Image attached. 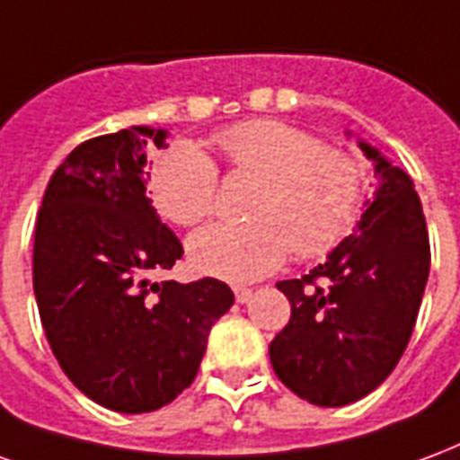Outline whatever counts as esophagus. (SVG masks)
<instances>
[{"label":"esophagus","mask_w":460,"mask_h":460,"mask_svg":"<svg viewBox=\"0 0 460 460\" xmlns=\"http://www.w3.org/2000/svg\"><path fill=\"white\" fill-rule=\"evenodd\" d=\"M252 289H247V287H234V299H237V304H247V301L252 299Z\"/></svg>","instance_id":"obj_1"}]
</instances>
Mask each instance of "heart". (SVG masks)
Returning a JSON list of instances; mask_svg holds the SVG:
<instances>
[{
  "instance_id": "1",
  "label": "heart",
  "mask_w": 460,
  "mask_h": 460,
  "mask_svg": "<svg viewBox=\"0 0 460 460\" xmlns=\"http://www.w3.org/2000/svg\"><path fill=\"white\" fill-rule=\"evenodd\" d=\"M216 144L234 176L260 181L247 223H216L189 240L193 270L217 279H260L294 250L301 260L323 257L343 243L365 198L363 164L321 144L301 127L250 119L226 127ZM154 206L176 226L206 220L217 206L220 171L196 144L176 142L152 171Z\"/></svg>"
}]
</instances>
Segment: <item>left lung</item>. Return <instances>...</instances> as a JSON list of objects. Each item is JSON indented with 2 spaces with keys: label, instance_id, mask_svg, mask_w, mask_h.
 <instances>
[{
  "label": "left lung",
  "instance_id": "1",
  "mask_svg": "<svg viewBox=\"0 0 460 460\" xmlns=\"http://www.w3.org/2000/svg\"><path fill=\"white\" fill-rule=\"evenodd\" d=\"M377 190L360 223L323 264L277 289L291 318L270 343L271 367L301 400L345 407L400 363L429 279V233L407 173L360 142Z\"/></svg>",
  "mask_w": 460,
  "mask_h": 460
}]
</instances>
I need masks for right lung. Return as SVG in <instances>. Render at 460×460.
<instances>
[{
    "mask_svg": "<svg viewBox=\"0 0 460 460\" xmlns=\"http://www.w3.org/2000/svg\"><path fill=\"white\" fill-rule=\"evenodd\" d=\"M132 127L78 144L43 193L33 233V294L60 370L122 414L169 404L196 377L208 333L233 306L226 281H152L183 247L146 198V142Z\"/></svg>",
    "mask_w": 460,
    "mask_h": 460,
    "instance_id": "right-lung-1",
    "label": "right lung"
}]
</instances>
